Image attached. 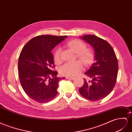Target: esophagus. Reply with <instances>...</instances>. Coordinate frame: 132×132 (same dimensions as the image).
<instances>
[{
	"label": "esophagus",
	"mask_w": 132,
	"mask_h": 132,
	"mask_svg": "<svg viewBox=\"0 0 132 132\" xmlns=\"http://www.w3.org/2000/svg\"><path fill=\"white\" fill-rule=\"evenodd\" d=\"M66 79H70V80H73L74 79V77L72 76H66Z\"/></svg>",
	"instance_id": "1"
}]
</instances>
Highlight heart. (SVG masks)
I'll use <instances>...</instances> for the list:
<instances>
[{"instance_id":"heart-1","label":"heart","mask_w":132,"mask_h":132,"mask_svg":"<svg viewBox=\"0 0 132 132\" xmlns=\"http://www.w3.org/2000/svg\"><path fill=\"white\" fill-rule=\"evenodd\" d=\"M66 46L76 53V57L84 65H88L92 62L94 54L92 50L85 48V45L79 39L70 40L66 43ZM61 50L58 47L54 53V61L57 64L61 62L60 54ZM82 69V64L80 61L67 62L60 69V73L62 76H74L78 74Z\"/></svg>"}]
</instances>
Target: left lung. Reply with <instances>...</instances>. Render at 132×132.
<instances>
[{"instance_id": "8db88e82", "label": "left lung", "mask_w": 132, "mask_h": 132, "mask_svg": "<svg viewBox=\"0 0 132 132\" xmlns=\"http://www.w3.org/2000/svg\"><path fill=\"white\" fill-rule=\"evenodd\" d=\"M80 38L94 48L95 62L85 72L89 80L84 79L79 92L87 100L98 101L109 95L116 85L118 70L117 56L106 40L95 35H84Z\"/></svg>"}]
</instances>
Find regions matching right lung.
<instances>
[{"instance_id": "right-lung-1", "label": "right lung", "mask_w": 132, "mask_h": 132, "mask_svg": "<svg viewBox=\"0 0 132 132\" xmlns=\"http://www.w3.org/2000/svg\"><path fill=\"white\" fill-rule=\"evenodd\" d=\"M67 36L41 35L26 44L20 53L18 68L20 82L30 98L39 103L52 100L57 94L59 82L65 77H57L53 70L51 51Z\"/></svg>"}]
</instances>
